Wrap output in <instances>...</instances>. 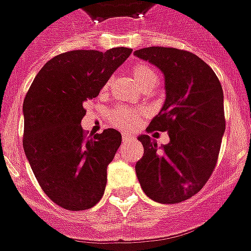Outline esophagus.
Segmentation results:
<instances>
[{"instance_id":"1","label":"esophagus","mask_w":251,"mask_h":251,"mask_svg":"<svg viewBox=\"0 0 251 251\" xmlns=\"http://www.w3.org/2000/svg\"><path fill=\"white\" fill-rule=\"evenodd\" d=\"M122 138H124V141H131V140H134V137L131 136L130 133H122Z\"/></svg>"}]
</instances>
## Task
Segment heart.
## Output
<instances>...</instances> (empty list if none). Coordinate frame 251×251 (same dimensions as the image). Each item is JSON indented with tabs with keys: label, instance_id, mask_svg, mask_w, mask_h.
<instances>
[{
	"label": "heart",
	"instance_id": "obj_1",
	"mask_svg": "<svg viewBox=\"0 0 251 251\" xmlns=\"http://www.w3.org/2000/svg\"><path fill=\"white\" fill-rule=\"evenodd\" d=\"M131 74L137 80V83L144 87L145 84H148L152 80H156V74L152 68L144 63H137L131 67ZM107 83L103 86V91L107 88ZM140 111H137L130 107H125V106H117L114 109L110 110L109 113V121L111 122V125L118 126L122 129H131L138 124L140 121Z\"/></svg>",
	"mask_w": 251,
	"mask_h": 251
}]
</instances>
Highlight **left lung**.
Masks as SVG:
<instances>
[{"instance_id": "1", "label": "left lung", "mask_w": 251, "mask_h": 251, "mask_svg": "<svg viewBox=\"0 0 251 251\" xmlns=\"http://www.w3.org/2000/svg\"><path fill=\"white\" fill-rule=\"evenodd\" d=\"M137 57L163 72L165 102L148 131H168L169 142L158 148L141 134L144 156L136 164L142 191L157 203L175 204L198 194L216 165L225 134L223 90L207 63L192 52L149 47Z\"/></svg>"}]
</instances>
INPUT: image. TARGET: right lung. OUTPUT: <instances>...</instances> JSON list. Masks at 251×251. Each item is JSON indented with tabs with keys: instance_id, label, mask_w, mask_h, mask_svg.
Masks as SVG:
<instances>
[{
	"instance_id": "right-lung-1",
	"label": "right lung",
	"mask_w": 251,
	"mask_h": 251,
	"mask_svg": "<svg viewBox=\"0 0 251 251\" xmlns=\"http://www.w3.org/2000/svg\"><path fill=\"white\" fill-rule=\"evenodd\" d=\"M133 50L64 52L47 62L23 104L25 156L50 199L70 211L91 208L103 196L109 165L122 141L115 129L86 137L83 103L98 97Z\"/></svg>"
}]
</instances>
